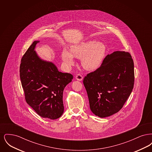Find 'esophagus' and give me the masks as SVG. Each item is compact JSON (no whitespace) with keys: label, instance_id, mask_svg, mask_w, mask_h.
<instances>
[{"label":"esophagus","instance_id":"34e87169","mask_svg":"<svg viewBox=\"0 0 152 152\" xmlns=\"http://www.w3.org/2000/svg\"><path fill=\"white\" fill-rule=\"evenodd\" d=\"M76 79L77 80L79 81H82L83 79V77L80 74H77L76 76Z\"/></svg>","mask_w":152,"mask_h":152}]
</instances>
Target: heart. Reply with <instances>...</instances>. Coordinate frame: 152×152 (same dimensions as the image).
Here are the masks:
<instances>
[{"label": "heart", "mask_w": 152, "mask_h": 152, "mask_svg": "<svg viewBox=\"0 0 152 152\" xmlns=\"http://www.w3.org/2000/svg\"><path fill=\"white\" fill-rule=\"evenodd\" d=\"M106 52L105 45L94 40L72 45L70 51L64 49L61 58L65 65L70 67L75 63L74 57L81 59L83 67L87 71H95L101 66Z\"/></svg>", "instance_id": "1"}]
</instances>
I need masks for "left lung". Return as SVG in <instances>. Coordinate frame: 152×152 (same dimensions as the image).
I'll use <instances>...</instances> for the list:
<instances>
[{
    "label": "left lung",
    "instance_id": "left-lung-1",
    "mask_svg": "<svg viewBox=\"0 0 152 152\" xmlns=\"http://www.w3.org/2000/svg\"><path fill=\"white\" fill-rule=\"evenodd\" d=\"M134 63L130 53L115 51L104 59L101 66L83 80L91 110L104 118L123 108L134 86Z\"/></svg>",
    "mask_w": 152,
    "mask_h": 152
}]
</instances>
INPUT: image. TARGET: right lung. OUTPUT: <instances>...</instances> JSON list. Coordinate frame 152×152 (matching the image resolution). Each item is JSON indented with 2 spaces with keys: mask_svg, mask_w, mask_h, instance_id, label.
<instances>
[{
  "mask_svg": "<svg viewBox=\"0 0 152 152\" xmlns=\"http://www.w3.org/2000/svg\"><path fill=\"white\" fill-rule=\"evenodd\" d=\"M34 41L23 55L20 77L27 103L43 118L55 120L64 112L63 91L73 77L58 71L52 62L40 58Z\"/></svg>",
  "mask_w": 152,
  "mask_h": 152,
  "instance_id": "1",
  "label": "right lung"
}]
</instances>
